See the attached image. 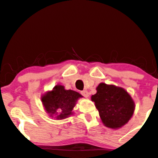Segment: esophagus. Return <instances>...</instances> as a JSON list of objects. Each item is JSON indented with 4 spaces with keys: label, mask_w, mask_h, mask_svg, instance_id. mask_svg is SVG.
I'll use <instances>...</instances> for the list:
<instances>
[{
    "label": "esophagus",
    "mask_w": 158,
    "mask_h": 158,
    "mask_svg": "<svg viewBox=\"0 0 158 158\" xmlns=\"http://www.w3.org/2000/svg\"><path fill=\"white\" fill-rule=\"evenodd\" d=\"M81 94L83 96H84V97H85V98H87L89 96V95H88V92H87V90H82V91H81Z\"/></svg>",
    "instance_id": "34e87169"
}]
</instances>
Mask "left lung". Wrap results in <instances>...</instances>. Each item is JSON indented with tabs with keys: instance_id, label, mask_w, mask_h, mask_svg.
<instances>
[{
	"instance_id": "obj_1",
	"label": "left lung",
	"mask_w": 158,
	"mask_h": 158,
	"mask_svg": "<svg viewBox=\"0 0 158 158\" xmlns=\"http://www.w3.org/2000/svg\"><path fill=\"white\" fill-rule=\"evenodd\" d=\"M91 96L102 122L112 129L121 127L132 116L135 104L124 89L101 83Z\"/></svg>"
}]
</instances>
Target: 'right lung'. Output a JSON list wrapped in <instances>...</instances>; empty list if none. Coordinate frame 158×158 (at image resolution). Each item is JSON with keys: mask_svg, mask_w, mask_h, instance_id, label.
<instances>
[{"mask_svg": "<svg viewBox=\"0 0 158 158\" xmlns=\"http://www.w3.org/2000/svg\"><path fill=\"white\" fill-rule=\"evenodd\" d=\"M82 96L76 91L66 90L62 85H56L42 97V102L50 116L55 114L56 119H63L71 115L76 102Z\"/></svg>", "mask_w": 158, "mask_h": 158, "instance_id": "add662e5", "label": "right lung"}]
</instances>
